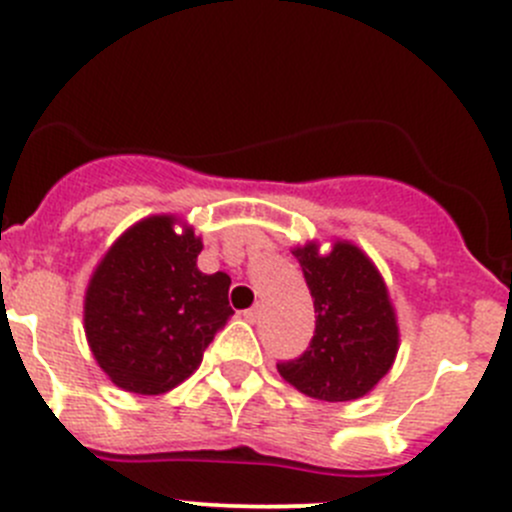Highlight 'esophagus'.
Returning a JSON list of instances; mask_svg holds the SVG:
<instances>
[{
    "label": "esophagus",
    "instance_id": "34e87169",
    "mask_svg": "<svg viewBox=\"0 0 512 512\" xmlns=\"http://www.w3.org/2000/svg\"><path fill=\"white\" fill-rule=\"evenodd\" d=\"M242 317L247 319V322H252L255 324L257 319H260V307H252V309H245V312H242Z\"/></svg>",
    "mask_w": 512,
    "mask_h": 512
}]
</instances>
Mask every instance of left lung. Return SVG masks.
Returning <instances> with one entry per match:
<instances>
[{"instance_id": "1", "label": "left lung", "mask_w": 512, "mask_h": 512, "mask_svg": "<svg viewBox=\"0 0 512 512\" xmlns=\"http://www.w3.org/2000/svg\"><path fill=\"white\" fill-rule=\"evenodd\" d=\"M314 299V337L299 359L277 364L282 379L319 401H354L369 394L394 366L399 324L384 277L361 247L334 240L294 247Z\"/></svg>"}]
</instances>
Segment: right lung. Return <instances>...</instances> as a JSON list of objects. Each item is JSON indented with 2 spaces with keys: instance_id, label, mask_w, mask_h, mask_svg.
<instances>
[{
  "instance_id": "obj_1",
  "label": "right lung",
  "mask_w": 512,
  "mask_h": 512,
  "mask_svg": "<svg viewBox=\"0 0 512 512\" xmlns=\"http://www.w3.org/2000/svg\"><path fill=\"white\" fill-rule=\"evenodd\" d=\"M200 250L193 227L175 215H151L128 227L96 265L84 332L118 389L158 396L183 384L235 314L227 302L230 277L200 272Z\"/></svg>"
}]
</instances>
